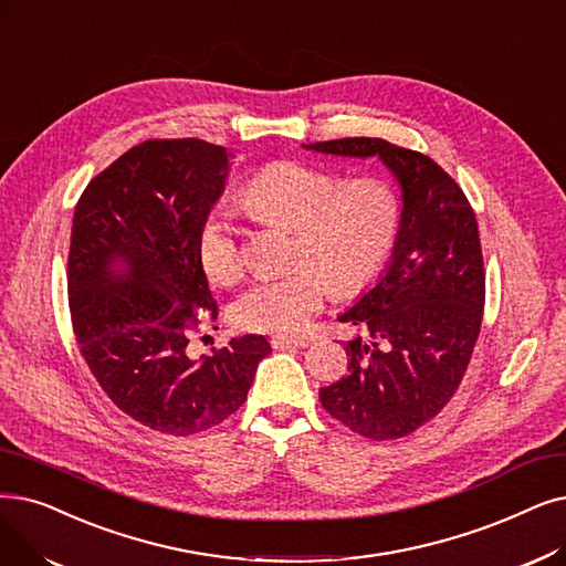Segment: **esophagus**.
I'll return each mask as SVG.
<instances>
[{
  "label": "esophagus",
  "instance_id": "obj_1",
  "mask_svg": "<svg viewBox=\"0 0 566 566\" xmlns=\"http://www.w3.org/2000/svg\"><path fill=\"white\" fill-rule=\"evenodd\" d=\"M270 344H273V349H296V347H307V339L305 337H273L270 339Z\"/></svg>",
  "mask_w": 566,
  "mask_h": 566
}]
</instances>
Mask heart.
<instances>
[{
    "instance_id": "obj_1",
    "label": "heart",
    "mask_w": 566,
    "mask_h": 566,
    "mask_svg": "<svg viewBox=\"0 0 566 566\" xmlns=\"http://www.w3.org/2000/svg\"><path fill=\"white\" fill-rule=\"evenodd\" d=\"M261 222L293 227L291 263L282 275L259 277L233 303V322L252 333L298 335L322 310L333 286L352 296L370 284L398 235L400 206L379 178L347 180L326 168L282 161L263 168L240 193ZM201 265L219 284H233L248 268L240 229L227 208L206 214L196 238Z\"/></svg>"
}]
</instances>
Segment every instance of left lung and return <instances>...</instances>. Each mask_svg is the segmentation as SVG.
Here are the masks:
<instances>
[{"instance_id":"8db88e82","label":"left lung","mask_w":566,"mask_h":566,"mask_svg":"<svg viewBox=\"0 0 566 566\" xmlns=\"http://www.w3.org/2000/svg\"><path fill=\"white\" fill-rule=\"evenodd\" d=\"M318 155L377 157L400 185L390 261L337 322L365 333L344 342L349 365L318 390L324 409L367 439H398L453 398L481 331L485 273L474 210L430 157L384 138L303 145Z\"/></svg>"}]
</instances>
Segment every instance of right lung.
<instances>
[{
    "label": "right lung",
    "instance_id": "1",
    "mask_svg": "<svg viewBox=\"0 0 566 566\" xmlns=\"http://www.w3.org/2000/svg\"><path fill=\"white\" fill-rule=\"evenodd\" d=\"M233 155L199 138L145 140L83 191L69 248V307L81 354L117 409L189 437L248 400L263 335L191 358L199 310L217 316L196 238L227 189Z\"/></svg>",
    "mask_w": 566,
    "mask_h": 566
}]
</instances>
